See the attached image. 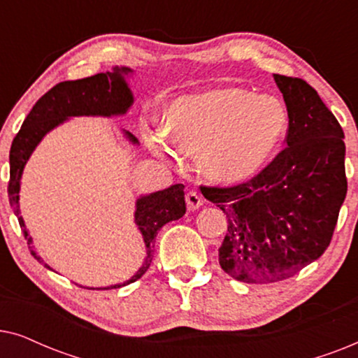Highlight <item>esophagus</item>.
<instances>
[{
  "label": "esophagus",
  "instance_id": "obj_1",
  "mask_svg": "<svg viewBox=\"0 0 358 358\" xmlns=\"http://www.w3.org/2000/svg\"><path fill=\"white\" fill-rule=\"evenodd\" d=\"M185 202H187L189 210H197L203 205V197L195 190H189L187 195H185Z\"/></svg>",
  "mask_w": 358,
  "mask_h": 358
}]
</instances>
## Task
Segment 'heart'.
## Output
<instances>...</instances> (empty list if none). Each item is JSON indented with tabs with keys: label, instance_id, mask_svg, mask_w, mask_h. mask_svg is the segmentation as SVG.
<instances>
[{
	"label": "heart",
	"instance_id": "obj_1",
	"mask_svg": "<svg viewBox=\"0 0 358 358\" xmlns=\"http://www.w3.org/2000/svg\"><path fill=\"white\" fill-rule=\"evenodd\" d=\"M285 130L287 114L277 99L223 87L174 102L166 135L179 150L202 151L200 164L215 182L238 184L267 164ZM153 146L168 155L161 141Z\"/></svg>",
	"mask_w": 358,
	"mask_h": 358
}]
</instances>
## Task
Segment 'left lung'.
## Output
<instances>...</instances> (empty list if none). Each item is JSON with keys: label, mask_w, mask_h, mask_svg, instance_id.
<instances>
[{"label": "left lung", "mask_w": 358, "mask_h": 358, "mask_svg": "<svg viewBox=\"0 0 358 358\" xmlns=\"http://www.w3.org/2000/svg\"><path fill=\"white\" fill-rule=\"evenodd\" d=\"M287 106V146L252 179L202 185L228 218L218 262L244 283L296 275L329 246L347 194L344 131L315 87L273 75Z\"/></svg>", "instance_id": "left-lung-1"}]
</instances>
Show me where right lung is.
Segmentation results:
<instances>
[{
  "label": "right lung",
  "instance_id": "right-lung-1",
  "mask_svg": "<svg viewBox=\"0 0 358 358\" xmlns=\"http://www.w3.org/2000/svg\"><path fill=\"white\" fill-rule=\"evenodd\" d=\"M122 73H130L129 68H115L112 73H97L94 76L83 78L75 81H63L53 86L50 91H47L41 99L36 102L32 110L24 120L21 130L14 136L11 151H9V184H8V197L9 203L16 213L21 224L24 236L27 239V244L32 243V238L29 236L26 224L21 215H19V182L26 166L29 156L38 145V141L43 138V135L52 129H55L58 124L68 117L75 115H119L125 114L127 109L134 102L131 92L127 86V83L122 76ZM127 136L136 143L134 135L125 131ZM184 185L174 184L164 190L145 195L136 200V212L135 223L138 224L143 241L146 246V259L140 271L130 278L129 282L122 285H129L131 282H136L143 273L148 271L151 261H153V248L156 241V234L166 223L179 220L185 213V197H184ZM31 254L38 262L43 261L37 256L32 246ZM47 268H50L47 264H43ZM122 285H114L110 288H119ZM107 290V288H104Z\"/></svg>",
  "mask_w": 358,
  "mask_h": 358
}]
</instances>
